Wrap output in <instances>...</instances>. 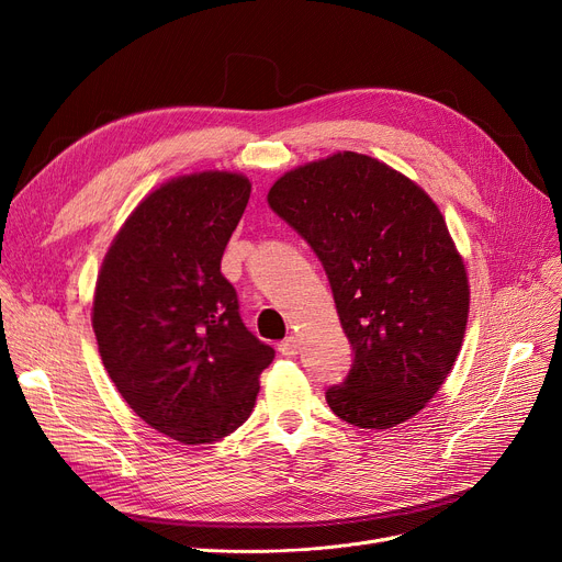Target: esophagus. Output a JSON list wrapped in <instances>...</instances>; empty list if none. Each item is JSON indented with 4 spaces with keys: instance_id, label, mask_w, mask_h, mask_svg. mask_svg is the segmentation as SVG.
<instances>
[{
    "instance_id": "1",
    "label": "esophagus",
    "mask_w": 562,
    "mask_h": 562,
    "mask_svg": "<svg viewBox=\"0 0 562 562\" xmlns=\"http://www.w3.org/2000/svg\"><path fill=\"white\" fill-rule=\"evenodd\" d=\"M278 350L282 352L284 358H296L299 350H301V341L296 337H286L284 341L278 344Z\"/></svg>"
}]
</instances>
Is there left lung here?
<instances>
[{"label": "left lung", "mask_w": 562, "mask_h": 562, "mask_svg": "<svg viewBox=\"0 0 562 562\" xmlns=\"http://www.w3.org/2000/svg\"><path fill=\"white\" fill-rule=\"evenodd\" d=\"M271 210L326 269L352 364L326 392L358 428H394L445 385L460 352L469 282L445 216L398 170L337 153L284 172Z\"/></svg>", "instance_id": "left-lung-1"}]
</instances>
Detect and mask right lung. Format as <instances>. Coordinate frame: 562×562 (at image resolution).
Returning <instances> with one entry per match:
<instances>
[{"instance_id": "obj_1", "label": "right lung", "mask_w": 562, "mask_h": 562, "mask_svg": "<svg viewBox=\"0 0 562 562\" xmlns=\"http://www.w3.org/2000/svg\"><path fill=\"white\" fill-rule=\"evenodd\" d=\"M250 198L248 177H175L132 212L102 261L93 330L115 390L155 430L212 445L255 407L276 350L239 316L221 259Z\"/></svg>"}]
</instances>
